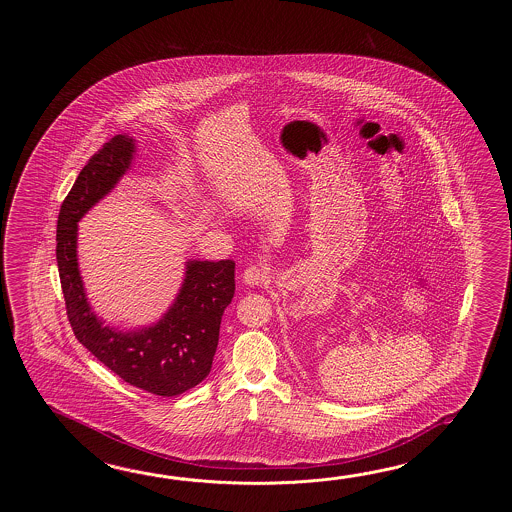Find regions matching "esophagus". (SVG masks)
Returning a JSON list of instances; mask_svg holds the SVG:
<instances>
[{"label": "esophagus", "mask_w": 512, "mask_h": 512, "mask_svg": "<svg viewBox=\"0 0 512 512\" xmlns=\"http://www.w3.org/2000/svg\"><path fill=\"white\" fill-rule=\"evenodd\" d=\"M241 278H243V283H245V285L254 287V285H261V283L267 282V280L271 278V272H269L267 267L251 265V267H247V269H245Z\"/></svg>", "instance_id": "1"}]
</instances>
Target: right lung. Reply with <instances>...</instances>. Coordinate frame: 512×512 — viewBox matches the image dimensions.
<instances>
[{"label": "right lung", "mask_w": 512, "mask_h": 512, "mask_svg": "<svg viewBox=\"0 0 512 512\" xmlns=\"http://www.w3.org/2000/svg\"><path fill=\"white\" fill-rule=\"evenodd\" d=\"M135 150L133 137L115 135L82 168L58 214L56 263L78 342L122 381L153 395L174 397L210 373L221 316L236 291V263L188 260L179 293L157 322L130 331L104 324L87 300L78 269V221L130 170Z\"/></svg>", "instance_id": "1"}]
</instances>
